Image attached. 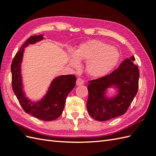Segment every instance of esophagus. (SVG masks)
I'll return each instance as SVG.
<instances>
[{
  "instance_id": "obj_1",
  "label": "esophagus",
  "mask_w": 156,
  "mask_h": 156,
  "mask_svg": "<svg viewBox=\"0 0 156 156\" xmlns=\"http://www.w3.org/2000/svg\"><path fill=\"white\" fill-rule=\"evenodd\" d=\"M84 80H82L81 78H78L77 80H76V85L77 86H80L84 84Z\"/></svg>"
}]
</instances>
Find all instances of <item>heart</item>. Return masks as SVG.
<instances>
[{
  "label": "heart",
  "instance_id": "obj_1",
  "mask_svg": "<svg viewBox=\"0 0 156 156\" xmlns=\"http://www.w3.org/2000/svg\"><path fill=\"white\" fill-rule=\"evenodd\" d=\"M120 58L118 49L102 41L92 39L80 45L71 58V64L78 67L79 62L86 61L87 72L90 76L101 78L108 74Z\"/></svg>",
  "mask_w": 156,
  "mask_h": 156
}]
</instances>
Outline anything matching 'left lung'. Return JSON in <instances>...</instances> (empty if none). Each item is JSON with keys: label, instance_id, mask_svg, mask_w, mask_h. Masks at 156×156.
<instances>
[{"label": "left lung", "instance_id": "8db88e82", "mask_svg": "<svg viewBox=\"0 0 156 156\" xmlns=\"http://www.w3.org/2000/svg\"><path fill=\"white\" fill-rule=\"evenodd\" d=\"M132 56L122 62L119 67L107 76L88 82V98L87 110L91 117L99 121L109 120L125 114L139 87L138 66L134 64ZM111 84L117 85L120 92L116 98L109 101L103 95L104 90Z\"/></svg>", "mask_w": 156, "mask_h": 156}]
</instances>
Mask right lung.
Instances as JSON below:
<instances>
[{
	"label": "right lung",
	"mask_w": 156,
	"mask_h": 156,
	"mask_svg": "<svg viewBox=\"0 0 156 156\" xmlns=\"http://www.w3.org/2000/svg\"><path fill=\"white\" fill-rule=\"evenodd\" d=\"M42 39V35L31 36L23 44L20 50L16 52L11 64V82L12 90L25 112L42 121H48L55 120L62 115L66 97L76 86V78L72 74L62 76L54 79L45 98L38 103L29 102L25 97L22 92L21 76V63L24 48Z\"/></svg>",
	"instance_id": "add662e5"
}]
</instances>
